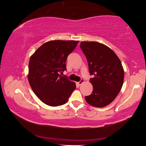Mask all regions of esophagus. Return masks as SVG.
Masks as SVG:
<instances>
[{"instance_id":"1","label":"esophagus","mask_w":146,"mask_h":146,"mask_svg":"<svg viewBox=\"0 0 146 146\" xmlns=\"http://www.w3.org/2000/svg\"><path fill=\"white\" fill-rule=\"evenodd\" d=\"M84 82V80L83 79H81L80 81H79V82H77V84H78V86H80V85L82 84Z\"/></svg>"}]
</instances>
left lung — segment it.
I'll use <instances>...</instances> for the list:
<instances>
[{"label": "left lung", "mask_w": 146, "mask_h": 146, "mask_svg": "<svg viewBox=\"0 0 146 146\" xmlns=\"http://www.w3.org/2000/svg\"><path fill=\"white\" fill-rule=\"evenodd\" d=\"M80 48L88 62L93 90L85 99L89 104L102 108L115 99L122 89L124 71L117 55L107 46L97 42H82Z\"/></svg>", "instance_id": "left-lung-1"}]
</instances>
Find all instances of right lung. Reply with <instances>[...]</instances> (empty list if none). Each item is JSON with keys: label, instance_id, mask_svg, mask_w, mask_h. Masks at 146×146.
Listing matches in <instances>:
<instances>
[{"label": "right lung", "instance_id": "right-lung-1", "mask_svg": "<svg viewBox=\"0 0 146 146\" xmlns=\"http://www.w3.org/2000/svg\"><path fill=\"white\" fill-rule=\"evenodd\" d=\"M79 41L51 40L42 44L29 62L28 81L42 102L55 107L68 102L75 90V82L60 75L66 70L67 57Z\"/></svg>", "mask_w": 146, "mask_h": 146}]
</instances>
